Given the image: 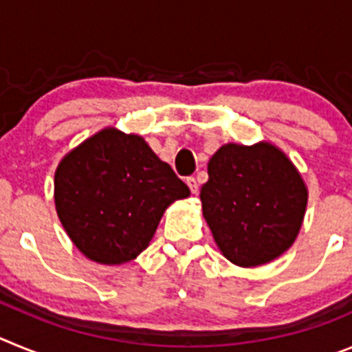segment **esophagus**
<instances>
[{
	"mask_svg": "<svg viewBox=\"0 0 352 352\" xmlns=\"http://www.w3.org/2000/svg\"><path fill=\"white\" fill-rule=\"evenodd\" d=\"M186 185H188V188H190L192 194H197L199 183H197V179L194 178V176H190V178H186Z\"/></svg>",
	"mask_w": 352,
	"mask_h": 352,
	"instance_id": "esophagus-1",
	"label": "esophagus"
}]
</instances>
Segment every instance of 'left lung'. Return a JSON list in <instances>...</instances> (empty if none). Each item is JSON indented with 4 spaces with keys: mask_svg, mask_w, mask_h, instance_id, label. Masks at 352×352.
Segmentation results:
<instances>
[{
    "mask_svg": "<svg viewBox=\"0 0 352 352\" xmlns=\"http://www.w3.org/2000/svg\"><path fill=\"white\" fill-rule=\"evenodd\" d=\"M203 214L220 252L252 268L284 254L300 232L307 186L296 167L268 142L226 144L208 164Z\"/></svg>",
    "mask_w": 352,
    "mask_h": 352,
    "instance_id": "left-lung-1",
    "label": "left lung"
}]
</instances>
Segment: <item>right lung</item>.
I'll return each mask as SVG.
<instances>
[{
    "mask_svg": "<svg viewBox=\"0 0 352 352\" xmlns=\"http://www.w3.org/2000/svg\"><path fill=\"white\" fill-rule=\"evenodd\" d=\"M188 186L139 135L105 129L61 160L54 203L65 231L84 256L123 264L148 247L162 214Z\"/></svg>",
    "mask_w": 352,
    "mask_h": 352,
    "instance_id": "1",
    "label": "right lung"
}]
</instances>
